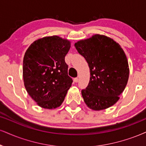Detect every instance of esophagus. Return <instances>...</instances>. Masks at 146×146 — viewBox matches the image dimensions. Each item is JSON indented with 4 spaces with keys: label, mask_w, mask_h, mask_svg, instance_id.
Here are the masks:
<instances>
[{
    "label": "esophagus",
    "mask_w": 146,
    "mask_h": 146,
    "mask_svg": "<svg viewBox=\"0 0 146 146\" xmlns=\"http://www.w3.org/2000/svg\"><path fill=\"white\" fill-rule=\"evenodd\" d=\"M74 81L75 82H78V78H74Z\"/></svg>",
    "instance_id": "34e87169"
}]
</instances>
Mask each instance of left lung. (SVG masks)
Returning <instances> with one entry per match:
<instances>
[{
    "label": "left lung",
    "instance_id": "1",
    "mask_svg": "<svg viewBox=\"0 0 146 146\" xmlns=\"http://www.w3.org/2000/svg\"><path fill=\"white\" fill-rule=\"evenodd\" d=\"M74 46L90 69L89 84L81 91L84 102L93 110L108 108L118 102L128 82L125 52L113 39L100 35L78 41Z\"/></svg>",
    "mask_w": 146,
    "mask_h": 146
}]
</instances>
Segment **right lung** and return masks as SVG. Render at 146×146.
Instances as JSON below:
<instances>
[{"label":"right lung","instance_id":"add662e5","mask_svg":"<svg viewBox=\"0 0 146 146\" xmlns=\"http://www.w3.org/2000/svg\"><path fill=\"white\" fill-rule=\"evenodd\" d=\"M70 42L57 36L36 40L28 47L23 61V78L27 92L41 108L62 105L72 79L68 75L65 56Z\"/></svg>","mask_w":146,"mask_h":146}]
</instances>
